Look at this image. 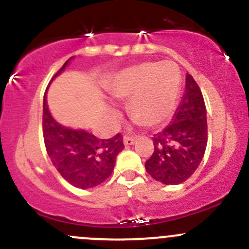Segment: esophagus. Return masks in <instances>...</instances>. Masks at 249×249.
I'll return each instance as SVG.
<instances>
[{
  "mask_svg": "<svg viewBox=\"0 0 249 249\" xmlns=\"http://www.w3.org/2000/svg\"><path fill=\"white\" fill-rule=\"evenodd\" d=\"M123 142H124L125 145H132L135 142H136V139H135V137L124 136V139H123Z\"/></svg>",
  "mask_w": 249,
  "mask_h": 249,
  "instance_id": "esophagus-1",
  "label": "esophagus"
}]
</instances>
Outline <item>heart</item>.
<instances>
[{"mask_svg":"<svg viewBox=\"0 0 249 249\" xmlns=\"http://www.w3.org/2000/svg\"><path fill=\"white\" fill-rule=\"evenodd\" d=\"M180 83V72L173 62H142L120 71L110 84V94L130 99V117L143 126L154 127L171 118Z\"/></svg>","mask_w":249,"mask_h":249,"instance_id":"heart-1","label":"heart"}]
</instances>
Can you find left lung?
Here are the masks:
<instances>
[{"instance_id":"1","label":"left lung","mask_w":249,"mask_h":249,"mask_svg":"<svg viewBox=\"0 0 249 249\" xmlns=\"http://www.w3.org/2000/svg\"><path fill=\"white\" fill-rule=\"evenodd\" d=\"M154 152L145 161V170L167 185L185 182L205 155L207 118L202 92L190 74L185 77V91L171 124L153 137Z\"/></svg>"}]
</instances>
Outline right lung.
I'll return each instance as SVG.
<instances>
[{"mask_svg":"<svg viewBox=\"0 0 249 249\" xmlns=\"http://www.w3.org/2000/svg\"><path fill=\"white\" fill-rule=\"evenodd\" d=\"M72 57L56 72L59 76ZM48 90V88H47ZM43 137L48 155L55 169L73 187L89 189L104 183L114 169L118 154L124 149L123 137L101 140L82 129H71L57 123L43 99Z\"/></svg>","mask_w":249,"mask_h":249,"instance_id":"right-lung-1","label":"right lung"}]
</instances>
